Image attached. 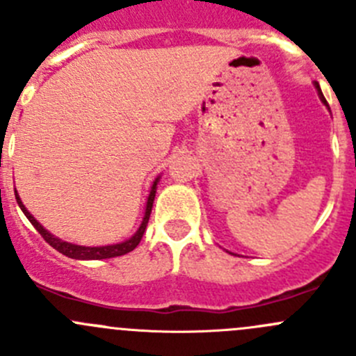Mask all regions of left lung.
<instances>
[{
    "label": "left lung",
    "instance_id": "obj_1",
    "mask_svg": "<svg viewBox=\"0 0 356 356\" xmlns=\"http://www.w3.org/2000/svg\"><path fill=\"white\" fill-rule=\"evenodd\" d=\"M315 88H317V91H318V96H321V102L324 103L325 106H329L327 105V102H325V98H324V95H322V91H321V86H318V82H315Z\"/></svg>",
    "mask_w": 356,
    "mask_h": 356
}]
</instances>
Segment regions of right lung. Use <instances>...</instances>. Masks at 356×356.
Here are the masks:
<instances>
[{"label":"right lung","mask_w":356,"mask_h":356,"mask_svg":"<svg viewBox=\"0 0 356 356\" xmlns=\"http://www.w3.org/2000/svg\"><path fill=\"white\" fill-rule=\"evenodd\" d=\"M158 181H160V177H156L155 182H153L152 191H149V196H148V201H146L145 217H143V222H141V225H139L138 231H136V234L132 236V238H129L127 241H122V243H118V245H108V246H79V245H72V243L62 241V239L55 238V236L49 234V232L46 231V229L42 227V225L39 224V222L35 220L31 213H29V210L24 207L22 200H20L19 193L17 191H15V198H17V203H19L20 210L25 213V217L29 218V222L34 225L35 231H38L39 234L44 238V241L48 243L49 246H53L56 251H60V253L65 254V257H68V258H74V260H103V258L122 257V254L132 251L136 246L139 245V243H141L143 234H145L146 225H148V220H149V213H152L153 201H155Z\"/></svg>","instance_id":"add662e5"}]
</instances>
